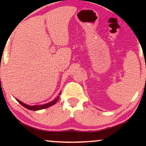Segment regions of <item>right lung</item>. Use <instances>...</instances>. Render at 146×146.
<instances>
[{
  "label": "right lung",
  "instance_id": "add662e5",
  "mask_svg": "<svg viewBox=\"0 0 146 146\" xmlns=\"http://www.w3.org/2000/svg\"><path fill=\"white\" fill-rule=\"evenodd\" d=\"M61 94V91L60 92L59 95H58V96L56 97V98L54 99V100H53V101L48 102V103H46V104H41V105H34V106H30V105H28V104H26L23 103V102H22L21 101H20V100H18V99H16L17 101L19 102L23 106H24L25 108H27V109L29 110H42V109H44V108H48V107L54 105L55 104L57 103V102L58 101V100H59V98H60V95Z\"/></svg>",
  "mask_w": 146,
  "mask_h": 146
}]
</instances>
